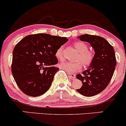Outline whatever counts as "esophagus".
<instances>
[{"label": "esophagus", "mask_w": 126, "mask_h": 126, "mask_svg": "<svg viewBox=\"0 0 126 126\" xmlns=\"http://www.w3.org/2000/svg\"><path fill=\"white\" fill-rule=\"evenodd\" d=\"M68 75H69V77H70L72 79H75V78H76V75H75V74H73V73H68Z\"/></svg>", "instance_id": "obj_1"}]
</instances>
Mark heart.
<instances>
[{"instance_id": "obj_1", "label": "heart", "mask_w": 126, "mask_h": 126, "mask_svg": "<svg viewBox=\"0 0 126 126\" xmlns=\"http://www.w3.org/2000/svg\"><path fill=\"white\" fill-rule=\"evenodd\" d=\"M75 47L79 52V55L76 57V60L82 62L85 67H88L93 62L94 54L91 51H88V46L82 42H77L75 44ZM63 47L61 46L57 49L56 52V57L57 59L62 61L64 59L63 53ZM60 68L69 72V73H75L82 69V64L79 61L62 62L59 64Z\"/></svg>"}]
</instances>
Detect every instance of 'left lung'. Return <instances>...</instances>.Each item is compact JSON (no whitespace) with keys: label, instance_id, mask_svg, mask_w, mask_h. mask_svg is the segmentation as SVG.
Returning <instances> with one entry per match:
<instances>
[{"label":"left lung","instance_id":"obj_1","mask_svg":"<svg viewBox=\"0 0 126 126\" xmlns=\"http://www.w3.org/2000/svg\"><path fill=\"white\" fill-rule=\"evenodd\" d=\"M80 41L89 43L95 51L93 62L82 74L76 75L82 86L76 89L85 96H92L104 90L110 82L116 66L114 48L102 37L89 34L78 37Z\"/></svg>","mask_w":126,"mask_h":126}]
</instances>
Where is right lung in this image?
I'll return each mask as SVG.
<instances>
[{
	"label": "right lung",
	"mask_w": 126,
	"mask_h": 126,
	"mask_svg": "<svg viewBox=\"0 0 126 126\" xmlns=\"http://www.w3.org/2000/svg\"><path fill=\"white\" fill-rule=\"evenodd\" d=\"M68 41L66 37L37 34L26 36L12 53V73L19 89L26 95L38 96L51 86L59 70L56 52Z\"/></svg>",
	"instance_id": "right-lung-1"
}]
</instances>
